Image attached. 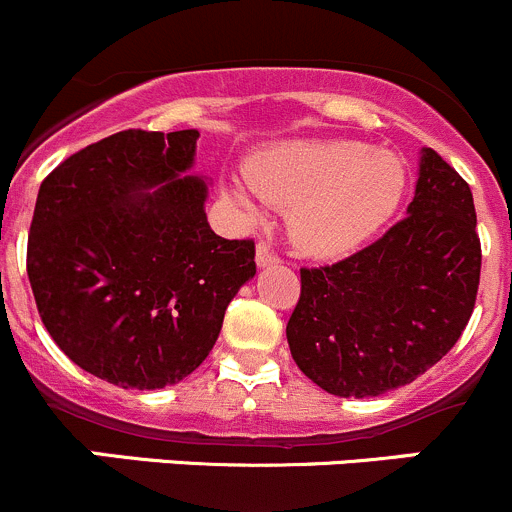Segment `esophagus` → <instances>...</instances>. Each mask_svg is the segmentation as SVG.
Listing matches in <instances>:
<instances>
[{
  "mask_svg": "<svg viewBox=\"0 0 512 512\" xmlns=\"http://www.w3.org/2000/svg\"><path fill=\"white\" fill-rule=\"evenodd\" d=\"M281 261V256L276 254V251L271 249V244L268 241H261V244L256 246V263L258 266H273V263Z\"/></svg>",
  "mask_w": 512,
  "mask_h": 512,
  "instance_id": "obj_1",
  "label": "esophagus"
}]
</instances>
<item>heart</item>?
Masks as SVG:
<instances>
[{"instance_id":"1","label":"heart","mask_w":512,"mask_h":512,"mask_svg":"<svg viewBox=\"0 0 512 512\" xmlns=\"http://www.w3.org/2000/svg\"><path fill=\"white\" fill-rule=\"evenodd\" d=\"M256 196L291 209L296 244L313 256H346L361 249L396 214L406 189V169L386 151L363 141H293L246 164ZM236 201L249 216L256 204L241 189Z\"/></svg>"}]
</instances>
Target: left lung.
Here are the masks:
<instances>
[{"label": "left lung", "mask_w": 512, "mask_h": 512, "mask_svg": "<svg viewBox=\"0 0 512 512\" xmlns=\"http://www.w3.org/2000/svg\"><path fill=\"white\" fill-rule=\"evenodd\" d=\"M470 186L423 149L408 216L331 266L301 268L286 326L296 366L323 391L366 398L416 381L470 321L480 239Z\"/></svg>", "instance_id": "left-lung-1"}]
</instances>
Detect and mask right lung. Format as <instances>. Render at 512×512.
Segmentation results:
<instances>
[{
  "label": "right lung",
  "instance_id": "obj_1",
  "mask_svg": "<svg viewBox=\"0 0 512 512\" xmlns=\"http://www.w3.org/2000/svg\"><path fill=\"white\" fill-rule=\"evenodd\" d=\"M196 139L119 131L39 186L27 241L37 311L79 368L119 388L156 391L196 371L256 273L254 239L216 236L206 184L184 176Z\"/></svg>",
  "mask_w": 512,
  "mask_h": 512
}]
</instances>
